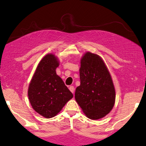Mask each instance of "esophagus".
Listing matches in <instances>:
<instances>
[{
  "instance_id": "esophagus-1",
  "label": "esophagus",
  "mask_w": 146,
  "mask_h": 146,
  "mask_svg": "<svg viewBox=\"0 0 146 146\" xmlns=\"http://www.w3.org/2000/svg\"><path fill=\"white\" fill-rule=\"evenodd\" d=\"M69 89H70V90L71 92H72L73 94L74 93V91H75V88H74L73 86H70V87H69Z\"/></svg>"
}]
</instances>
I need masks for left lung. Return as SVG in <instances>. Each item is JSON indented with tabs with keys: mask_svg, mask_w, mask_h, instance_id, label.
I'll return each instance as SVG.
<instances>
[{
	"mask_svg": "<svg viewBox=\"0 0 146 146\" xmlns=\"http://www.w3.org/2000/svg\"><path fill=\"white\" fill-rule=\"evenodd\" d=\"M80 85L75 100L87 118L98 119L112 110L116 92L110 71L98 54L87 52L80 60Z\"/></svg>",
	"mask_w": 146,
	"mask_h": 146,
	"instance_id": "8db88e82",
	"label": "left lung"
}]
</instances>
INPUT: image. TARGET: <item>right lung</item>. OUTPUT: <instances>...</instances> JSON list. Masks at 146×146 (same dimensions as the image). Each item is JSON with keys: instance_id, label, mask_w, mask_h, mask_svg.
Masks as SVG:
<instances>
[{"instance_id": "1", "label": "right lung", "mask_w": 146, "mask_h": 146, "mask_svg": "<svg viewBox=\"0 0 146 146\" xmlns=\"http://www.w3.org/2000/svg\"><path fill=\"white\" fill-rule=\"evenodd\" d=\"M59 61L47 54L38 63L29 84L28 96L33 109L46 118L56 116L73 95L56 74Z\"/></svg>"}]
</instances>
